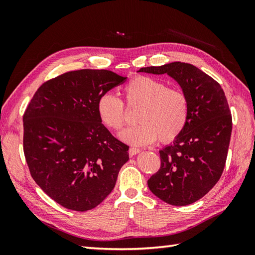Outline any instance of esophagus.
Here are the masks:
<instances>
[{
  "mask_svg": "<svg viewBox=\"0 0 255 255\" xmlns=\"http://www.w3.org/2000/svg\"><path fill=\"white\" fill-rule=\"evenodd\" d=\"M140 152V150L138 149V148H129V150H128V154H129V156H134V155H136V154H138Z\"/></svg>",
  "mask_w": 255,
  "mask_h": 255,
  "instance_id": "obj_1",
  "label": "esophagus"
}]
</instances>
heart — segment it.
Segmentation results:
<instances>
[{"label":"heart","instance_id":"heart-1","mask_svg":"<svg viewBox=\"0 0 255 255\" xmlns=\"http://www.w3.org/2000/svg\"><path fill=\"white\" fill-rule=\"evenodd\" d=\"M126 104L138 110L139 123L121 134V139L133 145H145L155 141L168 143L175 140L187 125L189 104L180 89L169 88L164 82L138 75L123 88ZM98 115L103 125L120 132L126 125L127 112L120 99L111 94L99 98Z\"/></svg>","mask_w":255,"mask_h":255}]
</instances>
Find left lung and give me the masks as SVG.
I'll list each match as a JSON object with an SVG mask.
<instances>
[{
    "instance_id": "1",
    "label": "left lung",
    "mask_w": 255,
    "mask_h": 255,
    "mask_svg": "<svg viewBox=\"0 0 255 255\" xmlns=\"http://www.w3.org/2000/svg\"><path fill=\"white\" fill-rule=\"evenodd\" d=\"M138 72L174 79L189 104L187 125L159 151L160 168L148 180L164 202L184 206L204 197L220 179L232 133V116L220 85L197 67L181 61L145 67Z\"/></svg>"
}]
</instances>
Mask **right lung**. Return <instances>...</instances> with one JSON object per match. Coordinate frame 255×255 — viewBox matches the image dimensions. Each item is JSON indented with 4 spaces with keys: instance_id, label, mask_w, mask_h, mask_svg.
Segmentation results:
<instances>
[{
    "instance_id": "right-lung-1",
    "label": "right lung",
    "mask_w": 255,
    "mask_h": 255,
    "mask_svg": "<svg viewBox=\"0 0 255 255\" xmlns=\"http://www.w3.org/2000/svg\"><path fill=\"white\" fill-rule=\"evenodd\" d=\"M127 80L110 70L70 71L43 83L23 115L30 175L68 210H92L115 187L128 145L99 118V98Z\"/></svg>"
}]
</instances>
